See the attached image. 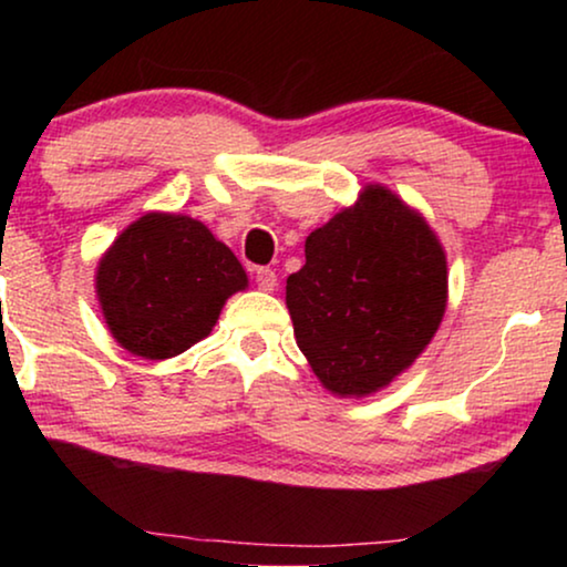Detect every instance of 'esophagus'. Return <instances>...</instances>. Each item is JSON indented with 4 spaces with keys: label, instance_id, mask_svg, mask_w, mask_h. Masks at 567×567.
<instances>
[{
    "label": "esophagus",
    "instance_id": "obj_1",
    "mask_svg": "<svg viewBox=\"0 0 567 567\" xmlns=\"http://www.w3.org/2000/svg\"><path fill=\"white\" fill-rule=\"evenodd\" d=\"M255 284H258L260 291H276V286H278L276 270L258 268V270H255Z\"/></svg>",
    "mask_w": 567,
    "mask_h": 567
}]
</instances>
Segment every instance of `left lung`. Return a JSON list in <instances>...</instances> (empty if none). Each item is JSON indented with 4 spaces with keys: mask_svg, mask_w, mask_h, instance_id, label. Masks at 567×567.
<instances>
[{
    "mask_svg": "<svg viewBox=\"0 0 567 567\" xmlns=\"http://www.w3.org/2000/svg\"><path fill=\"white\" fill-rule=\"evenodd\" d=\"M286 278L299 351L336 398H369L413 367L449 301L446 252L425 216L382 183L363 185L305 243Z\"/></svg>",
    "mask_w": 567,
    "mask_h": 567,
    "instance_id": "left-lung-1",
    "label": "left lung"
}]
</instances>
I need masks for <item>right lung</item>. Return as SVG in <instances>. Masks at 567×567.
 I'll list each match as a JSON object with an SVG mask.
<instances>
[{
    "mask_svg": "<svg viewBox=\"0 0 567 567\" xmlns=\"http://www.w3.org/2000/svg\"><path fill=\"white\" fill-rule=\"evenodd\" d=\"M247 274L204 221L146 212L103 252L97 305L115 343L150 361L181 355L204 340Z\"/></svg>",
    "mask_w": 567,
    "mask_h": 567,
    "instance_id": "add662e5",
    "label": "right lung"
}]
</instances>
